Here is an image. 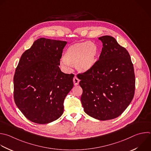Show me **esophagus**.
<instances>
[{
	"label": "esophagus",
	"instance_id": "34e87169",
	"mask_svg": "<svg viewBox=\"0 0 151 151\" xmlns=\"http://www.w3.org/2000/svg\"><path fill=\"white\" fill-rule=\"evenodd\" d=\"M73 83L75 86L78 85L79 84V79L75 76L74 78H73Z\"/></svg>",
	"mask_w": 151,
	"mask_h": 151
}]
</instances>
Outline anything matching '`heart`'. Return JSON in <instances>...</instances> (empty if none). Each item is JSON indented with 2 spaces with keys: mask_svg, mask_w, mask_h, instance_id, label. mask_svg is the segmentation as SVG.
I'll return each mask as SVG.
<instances>
[{
  "mask_svg": "<svg viewBox=\"0 0 151 151\" xmlns=\"http://www.w3.org/2000/svg\"><path fill=\"white\" fill-rule=\"evenodd\" d=\"M98 46L91 41L80 42L70 45L63 55L62 65L68 68L69 65L75 66L82 73L91 70L95 65L99 56Z\"/></svg>",
  "mask_w": 151,
  "mask_h": 151,
  "instance_id": "obj_1",
  "label": "heart"
}]
</instances>
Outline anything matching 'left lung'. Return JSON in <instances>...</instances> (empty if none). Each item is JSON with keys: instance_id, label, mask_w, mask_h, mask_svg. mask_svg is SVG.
<instances>
[{"instance_id": "obj_1", "label": "left lung", "mask_w": 151, "mask_h": 151, "mask_svg": "<svg viewBox=\"0 0 151 151\" xmlns=\"http://www.w3.org/2000/svg\"><path fill=\"white\" fill-rule=\"evenodd\" d=\"M98 39L103 46L98 60L91 70L77 76L83 90L81 100L84 111L104 121L119 117L130 104L135 76L127 50L111 36Z\"/></svg>"}]
</instances>
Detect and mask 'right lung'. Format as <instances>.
Here are the masks:
<instances>
[{"label": "right lung", "instance_id": "add662e5", "mask_svg": "<svg viewBox=\"0 0 151 151\" xmlns=\"http://www.w3.org/2000/svg\"><path fill=\"white\" fill-rule=\"evenodd\" d=\"M66 41L41 38L22 55L14 78L15 103L31 122L47 124L63 113L73 74L59 68Z\"/></svg>", "mask_w": 151, "mask_h": 151}]
</instances>
